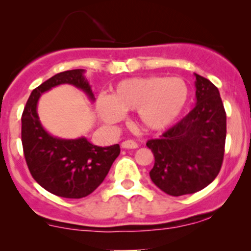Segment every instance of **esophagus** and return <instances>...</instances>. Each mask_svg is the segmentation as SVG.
<instances>
[{"mask_svg": "<svg viewBox=\"0 0 251 251\" xmlns=\"http://www.w3.org/2000/svg\"><path fill=\"white\" fill-rule=\"evenodd\" d=\"M123 149H137L138 144L133 142V140H125V142L122 143Z\"/></svg>", "mask_w": 251, "mask_h": 251, "instance_id": "1", "label": "esophagus"}]
</instances>
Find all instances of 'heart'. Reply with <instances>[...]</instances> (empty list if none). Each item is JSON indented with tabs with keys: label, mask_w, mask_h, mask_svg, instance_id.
I'll return each instance as SVG.
<instances>
[{
	"label": "heart",
	"mask_w": 251,
	"mask_h": 251,
	"mask_svg": "<svg viewBox=\"0 0 251 251\" xmlns=\"http://www.w3.org/2000/svg\"><path fill=\"white\" fill-rule=\"evenodd\" d=\"M188 98V86L179 77H131L118 82L109 97L98 98L97 111L105 123L117 124L124 118V112L137 109L144 127L162 129L177 119Z\"/></svg>",
	"instance_id": "b5f03b06"
}]
</instances>
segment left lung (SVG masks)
Here are the masks:
<instances>
[{"label": "left lung", "instance_id": "left-lung-1", "mask_svg": "<svg viewBox=\"0 0 251 251\" xmlns=\"http://www.w3.org/2000/svg\"><path fill=\"white\" fill-rule=\"evenodd\" d=\"M196 75V106L180 122L146 146L154 155L150 177L170 196L201 191L220 174L226 137V114L218 88Z\"/></svg>", "mask_w": 251, "mask_h": 251}]
</instances>
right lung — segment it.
I'll list each match as a JSON object with an SVG mask.
<instances>
[{"label": "right lung", "instance_id": "right-lung-1", "mask_svg": "<svg viewBox=\"0 0 251 251\" xmlns=\"http://www.w3.org/2000/svg\"><path fill=\"white\" fill-rule=\"evenodd\" d=\"M85 70L57 73L31 92L22 113L21 140L30 175L43 189L63 198H82L102 183L120 153L119 144L100 148L85 137L61 139L42 127L37 116V101L43 92L68 83L82 89L94 101Z\"/></svg>", "mask_w": 251, "mask_h": 251}]
</instances>
